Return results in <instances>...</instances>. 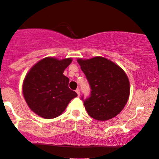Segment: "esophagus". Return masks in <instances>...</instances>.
Segmentation results:
<instances>
[{
    "label": "esophagus",
    "mask_w": 159,
    "mask_h": 159,
    "mask_svg": "<svg viewBox=\"0 0 159 159\" xmlns=\"http://www.w3.org/2000/svg\"><path fill=\"white\" fill-rule=\"evenodd\" d=\"M76 93H77L78 96H80V89L79 88H77V90H76Z\"/></svg>",
    "instance_id": "obj_1"
}]
</instances>
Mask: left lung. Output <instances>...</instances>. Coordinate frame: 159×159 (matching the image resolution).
<instances>
[{
	"label": "left lung",
	"mask_w": 159,
	"mask_h": 159,
	"mask_svg": "<svg viewBox=\"0 0 159 159\" xmlns=\"http://www.w3.org/2000/svg\"><path fill=\"white\" fill-rule=\"evenodd\" d=\"M78 64L91 88L84 108L92 118L106 121L114 118L125 107L129 96V81L118 65L103 57L78 58Z\"/></svg>",
	"instance_id": "8db88e82"
}]
</instances>
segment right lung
Returning <instances> with one entry per match:
<instances>
[{"mask_svg":"<svg viewBox=\"0 0 159 159\" xmlns=\"http://www.w3.org/2000/svg\"><path fill=\"white\" fill-rule=\"evenodd\" d=\"M71 58L58 60L47 57L30 69L23 82V95L32 111L45 119L60 116L71 99L77 96L69 88V78L64 71Z\"/></svg>","mask_w":159,"mask_h":159,"instance_id":"obj_1","label":"right lung"}]
</instances>
